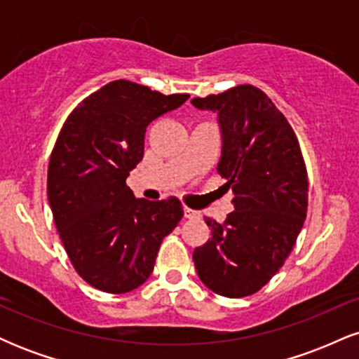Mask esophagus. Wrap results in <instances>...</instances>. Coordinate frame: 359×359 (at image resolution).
<instances>
[{"label":"esophagus","mask_w":359,"mask_h":359,"mask_svg":"<svg viewBox=\"0 0 359 359\" xmlns=\"http://www.w3.org/2000/svg\"><path fill=\"white\" fill-rule=\"evenodd\" d=\"M184 216L187 217V219H196V217H201V212L194 211L191 208H184Z\"/></svg>","instance_id":"esophagus-1"}]
</instances>
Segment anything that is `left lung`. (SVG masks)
Segmentation results:
<instances>
[{
  "label": "left lung",
  "instance_id": "8db88e82",
  "mask_svg": "<svg viewBox=\"0 0 359 359\" xmlns=\"http://www.w3.org/2000/svg\"><path fill=\"white\" fill-rule=\"evenodd\" d=\"M197 109L217 113L222 151L217 174L233 192L224 222L205 217L211 238L194 250L205 287L246 297L282 269L307 216V170L294 130L263 90L250 84L194 97Z\"/></svg>",
  "mask_w": 359,
  "mask_h": 359
}]
</instances>
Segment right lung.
Here are the masks:
<instances>
[{"label": "right lung", "mask_w": 359, "mask_h": 359, "mask_svg": "<svg viewBox=\"0 0 359 359\" xmlns=\"http://www.w3.org/2000/svg\"><path fill=\"white\" fill-rule=\"evenodd\" d=\"M187 100L119 79L79 102L62 126L48 204L74 269L97 290L126 294L145 283L162 240L182 219L177 197L137 199L126 177L142 162L147 126Z\"/></svg>", "instance_id": "obj_1"}]
</instances>
